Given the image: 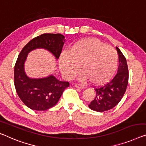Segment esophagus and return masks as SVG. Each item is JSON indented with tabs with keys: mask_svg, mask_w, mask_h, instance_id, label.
<instances>
[{
	"mask_svg": "<svg viewBox=\"0 0 146 146\" xmlns=\"http://www.w3.org/2000/svg\"><path fill=\"white\" fill-rule=\"evenodd\" d=\"M75 87L77 88H80V89L84 88V85H82L81 84H75Z\"/></svg>",
	"mask_w": 146,
	"mask_h": 146,
	"instance_id": "34e87169",
	"label": "esophagus"
}]
</instances>
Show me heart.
Returning <instances> with one entry per match:
<instances>
[{
	"instance_id": "1",
	"label": "heart",
	"mask_w": 146,
	"mask_h": 146,
	"mask_svg": "<svg viewBox=\"0 0 146 146\" xmlns=\"http://www.w3.org/2000/svg\"><path fill=\"white\" fill-rule=\"evenodd\" d=\"M118 66V55L111 47L96 38L82 39L75 43L69 52H63L60 67L67 79L79 71L82 80H90L94 85H102L111 79Z\"/></svg>"
}]
</instances>
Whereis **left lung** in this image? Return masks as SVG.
<instances>
[{
    "label": "left lung",
    "instance_id": "obj_1",
    "mask_svg": "<svg viewBox=\"0 0 146 146\" xmlns=\"http://www.w3.org/2000/svg\"><path fill=\"white\" fill-rule=\"evenodd\" d=\"M119 55V67L116 75L103 86L95 89L96 97L88 105L91 110L104 112L113 108L125 94L129 81V70L125 56L116 47Z\"/></svg>",
    "mask_w": 146,
    "mask_h": 146
}]
</instances>
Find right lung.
Listing matches in <instances>:
<instances>
[{"label": "right lung", "instance_id": "obj_1", "mask_svg": "<svg viewBox=\"0 0 146 146\" xmlns=\"http://www.w3.org/2000/svg\"><path fill=\"white\" fill-rule=\"evenodd\" d=\"M65 42L62 35L44 33L30 40L19 53L14 67V85L19 98L31 110L45 111L53 107L69 83L60 81L52 75L39 79L28 77L24 67L28 54L33 50L43 48L58 60Z\"/></svg>", "mask_w": 146, "mask_h": 146}]
</instances>
